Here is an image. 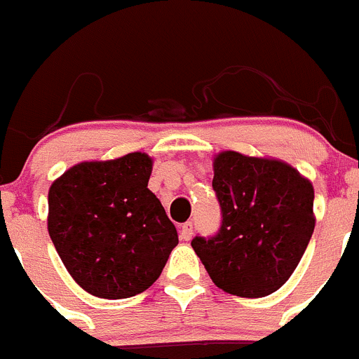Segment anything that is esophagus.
<instances>
[{
	"label": "esophagus",
	"instance_id": "obj_1",
	"mask_svg": "<svg viewBox=\"0 0 359 359\" xmlns=\"http://www.w3.org/2000/svg\"><path fill=\"white\" fill-rule=\"evenodd\" d=\"M192 223H185L180 228V239L182 241H190L192 239Z\"/></svg>",
	"mask_w": 359,
	"mask_h": 359
}]
</instances>
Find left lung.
I'll use <instances>...</instances> for the list:
<instances>
[{"mask_svg":"<svg viewBox=\"0 0 359 359\" xmlns=\"http://www.w3.org/2000/svg\"><path fill=\"white\" fill-rule=\"evenodd\" d=\"M212 187L221 230L192 239L212 282L236 297L275 293L293 275L315 230L313 183L277 158L221 151Z\"/></svg>","mask_w":359,"mask_h":359,"instance_id":"left-lung-1","label":"left lung"}]
</instances>
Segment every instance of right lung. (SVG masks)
<instances>
[{
    "label": "right lung",
    "instance_id": "add662e5",
    "mask_svg": "<svg viewBox=\"0 0 359 359\" xmlns=\"http://www.w3.org/2000/svg\"><path fill=\"white\" fill-rule=\"evenodd\" d=\"M152 158L129 152L115 160L81 161L48 190V233L79 286L107 300L151 287L177 231L147 189Z\"/></svg>",
    "mask_w": 359,
    "mask_h": 359
}]
</instances>
